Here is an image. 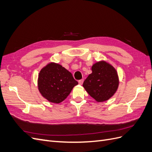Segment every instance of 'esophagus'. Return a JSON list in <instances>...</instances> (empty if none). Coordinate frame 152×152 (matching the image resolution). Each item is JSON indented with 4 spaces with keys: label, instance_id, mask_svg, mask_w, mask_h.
Wrapping results in <instances>:
<instances>
[{
    "label": "esophagus",
    "instance_id": "esophagus-1",
    "mask_svg": "<svg viewBox=\"0 0 152 152\" xmlns=\"http://www.w3.org/2000/svg\"><path fill=\"white\" fill-rule=\"evenodd\" d=\"M83 82H84V80H83V79L79 80V84L80 85H82V84H83Z\"/></svg>",
    "mask_w": 152,
    "mask_h": 152
}]
</instances>
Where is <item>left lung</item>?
<instances>
[{
	"label": "left lung",
	"instance_id": "8db88e82",
	"mask_svg": "<svg viewBox=\"0 0 152 152\" xmlns=\"http://www.w3.org/2000/svg\"><path fill=\"white\" fill-rule=\"evenodd\" d=\"M92 73L83 83V87L97 102H104L115 94L119 85V78L116 69L104 60L94 63Z\"/></svg>",
	"mask_w": 152,
	"mask_h": 152
}]
</instances>
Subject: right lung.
<instances>
[{"label":"right lung","instance_id":"obj_1","mask_svg":"<svg viewBox=\"0 0 152 152\" xmlns=\"http://www.w3.org/2000/svg\"><path fill=\"white\" fill-rule=\"evenodd\" d=\"M78 82L60 64L50 62L41 69L38 76L39 93L48 102L60 103L70 94Z\"/></svg>","mask_w":152,"mask_h":152}]
</instances>
